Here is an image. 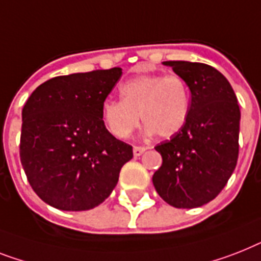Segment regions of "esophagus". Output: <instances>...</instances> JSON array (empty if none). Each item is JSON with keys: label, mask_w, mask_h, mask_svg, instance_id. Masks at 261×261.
I'll list each match as a JSON object with an SVG mask.
<instances>
[{"label": "esophagus", "mask_w": 261, "mask_h": 261, "mask_svg": "<svg viewBox=\"0 0 261 261\" xmlns=\"http://www.w3.org/2000/svg\"><path fill=\"white\" fill-rule=\"evenodd\" d=\"M145 151H146V147H141V146H135L134 149H133V152H134L135 156H141Z\"/></svg>", "instance_id": "34e87169"}]
</instances>
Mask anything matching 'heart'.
<instances>
[{
  "instance_id": "1",
  "label": "heart",
  "mask_w": 261,
  "mask_h": 261,
  "mask_svg": "<svg viewBox=\"0 0 261 261\" xmlns=\"http://www.w3.org/2000/svg\"><path fill=\"white\" fill-rule=\"evenodd\" d=\"M122 99L101 106L106 126L116 138H127L141 116L149 135L171 138L185 127L190 114V90L177 75H142L120 86Z\"/></svg>"
}]
</instances>
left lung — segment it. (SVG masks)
Masks as SVG:
<instances>
[{"instance_id":"left-lung-1","label":"left lung","mask_w":261,"mask_h":261,"mask_svg":"<svg viewBox=\"0 0 261 261\" xmlns=\"http://www.w3.org/2000/svg\"><path fill=\"white\" fill-rule=\"evenodd\" d=\"M192 94L189 119L155 150L162 166L152 175L161 198L174 207L207 204L224 189L239 156L240 107L226 77L202 63L164 61Z\"/></svg>"}]
</instances>
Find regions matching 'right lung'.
<instances>
[{
  "mask_svg": "<svg viewBox=\"0 0 261 261\" xmlns=\"http://www.w3.org/2000/svg\"><path fill=\"white\" fill-rule=\"evenodd\" d=\"M122 68L57 76L22 109L20 158L36 194L60 211H88L111 194L133 147L105 126L101 106Z\"/></svg>",
  "mask_w": 261,
  "mask_h": 261,
  "instance_id": "right-lung-1",
  "label": "right lung"
}]
</instances>
